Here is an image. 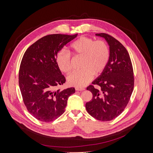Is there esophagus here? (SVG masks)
Listing matches in <instances>:
<instances>
[{
  "label": "esophagus",
  "mask_w": 153,
  "mask_h": 153,
  "mask_svg": "<svg viewBox=\"0 0 153 153\" xmlns=\"http://www.w3.org/2000/svg\"><path fill=\"white\" fill-rule=\"evenodd\" d=\"M75 89L77 91H82L85 90V89H84V87H76L75 88Z\"/></svg>",
  "instance_id": "1"
}]
</instances>
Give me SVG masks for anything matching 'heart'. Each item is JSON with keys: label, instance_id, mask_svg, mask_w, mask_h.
<instances>
[{"label": "heart", "instance_id": "1", "mask_svg": "<svg viewBox=\"0 0 153 153\" xmlns=\"http://www.w3.org/2000/svg\"><path fill=\"white\" fill-rule=\"evenodd\" d=\"M71 51L75 55L83 56L82 69L72 72L68 77L69 85L76 87L84 86L95 76L100 74L105 69L110 59V50L107 44L102 40L95 41L89 37H81L70 45ZM58 68L66 74L72 69L70 54L61 50L56 57Z\"/></svg>", "mask_w": 153, "mask_h": 153}]
</instances>
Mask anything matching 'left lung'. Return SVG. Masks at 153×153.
Listing matches in <instances>:
<instances>
[{
	"label": "left lung",
	"mask_w": 153,
	"mask_h": 153,
	"mask_svg": "<svg viewBox=\"0 0 153 153\" xmlns=\"http://www.w3.org/2000/svg\"><path fill=\"white\" fill-rule=\"evenodd\" d=\"M96 36L106 40L110 48V59L102 73L92 82L97 85L87 87L92 99L85 104L92 117L100 121H110L122 113L130 99L134 87V76L130 55L123 45L106 33Z\"/></svg>",
	"instance_id": "1"
}]
</instances>
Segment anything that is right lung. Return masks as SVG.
Listing matches in <instances>:
<instances>
[{
	"label": "right lung",
	"mask_w": 153,
	"mask_h": 153,
	"mask_svg": "<svg viewBox=\"0 0 153 153\" xmlns=\"http://www.w3.org/2000/svg\"><path fill=\"white\" fill-rule=\"evenodd\" d=\"M74 35H46L31 45L21 61L19 82L24 104L29 113L41 122H50L65 111L74 87L60 90L66 82L56 62V57Z\"/></svg>",
	"instance_id": "add662e5"
}]
</instances>
